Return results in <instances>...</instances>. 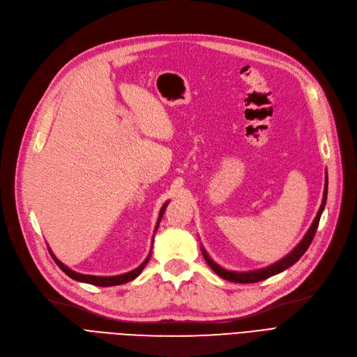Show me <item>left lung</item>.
Returning a JSON list of instances; mask_svg holds the SVG:
<instances>
[{
    "label": "left lung",
    "instance_id": "obj_1",
    "mask_svg": "<svg viewBox=\"0 0 357 357\" xmlns=\"http://www.w3.org/2000/svg\"><path fill=\"white\" fill-rule=\"evenodd\" d=\"M327 183H328V178H327V174H326V185H324V194H323V202L320 205V210H318L310 230L307 231V234L304 236V238L298 243V246L291 252L288 253L285 257H282L280 260H278L276 264L271 265V266H266V268H261V269H257V271H249V272H234V271H227L221 268L220 265H217L215 261L207 255V252L204 250V248L201 246V252H202V256L205 259V261H207L208 266L218 275L221 276L222 279L226 280H230V282H236V284H253V282H260V280H265L276 273H280L284 272L285 269H288L289 266H292L294 264H296V261L301 259V256L307 252V249L310 248L311 241L315 236V231H317V227H318V222H320V218H321V214L324 211V207H326V201H327Z\"/></svg>",
    "mask_w": 357,
    "mask_h": 357
}]
</instances>
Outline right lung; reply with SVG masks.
I'll return each mask as SVG.
<instances>
[{"instance_id":"add662e5","label":"right lung","mask_w":357,"mask_h":357,"mask_svg":"<svg viewBox=\"0 0 357 357\" xmlns=\"http://www.w3.org/2000/svg\"><path fill=\"white\" fill-rule=\"evenodd\" d=\"M167 204H169V202L163 204V207L160 208V213H159V218H158V222H156L155 231H156L158 227H159V222H160V220H162V217H163V213H165V210H166V205H167ZM152 243H153V241H152ZM49 252H50L53 260L56 261V265H58L69 278H72V279H75V280H78V282H85V284L97 285V287H114V285H121V284H126V282H130V280L136 279V278L140 275V272L144 269V266L147 265V261H149V259H150V255H152V253H149V256L146 257V260L143 261V264H142L139 268H136V269H133V271H130V272H127V273H121V275H116V276H93V275L78 273V272H75V271L69 269L66 265L62 264V261H61L59 259H56V256L52 253L50 249H49Z\"/></svg>"}]
</instances>
